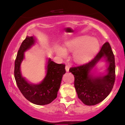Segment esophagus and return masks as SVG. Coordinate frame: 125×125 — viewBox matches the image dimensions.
Returning <instances> with one entry per match:
<instances>
[{"label":"esophagus","mask_w":125,"mask_h":125,"mask_svg":"<svg viewBox=\"0 0 125 125\" xmlns=\"http://www.w3.org/2000/svg\"><path fill=\"white\" fill-rule=\"evenodd\" d=\"M69 70H70V68H69L68 66H65V70H66V72H68Z\"/></svg>","instance_id":"1"}]
</instances>
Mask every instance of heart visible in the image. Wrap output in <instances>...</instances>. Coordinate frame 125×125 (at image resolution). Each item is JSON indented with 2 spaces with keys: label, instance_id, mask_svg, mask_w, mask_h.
<instances>
[{
  "label": "heart",
  "instance_id": "1",
  "mask_svg": "<svg viewBox=\"0 0 125 125\" xmlns=\"http://www.w3.org/2000/svg\"><path fill=\"white\" fill-rule=\"evenodd\" d=\"M100 47L99 40L95 37L80 36L70 39L65 43V48L55 45L57 55L60 57H66L67 52H73V59L75 62L82 63L91 59L97 53Z\"/></svg>",
  "mask_w": 125,
  "mask_h": 125
}]
</instances>
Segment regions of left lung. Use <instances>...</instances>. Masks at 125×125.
Returning a JSON list of instances; mask_svg holds the SVG:
<instances>
[{"mask_svg":"<svg viewBox=\"0 0 125 125\" xmlns=\"http://www.w3.org/2000/svg\"><path fill=\"white\" fill-rule=\"evenodd\" d=\"M102 60L107 64V68L103 73H97L95 68ZM115 71L114 54L109 43L106 42L91 61L70 69L74 76V86L79 99L88 106L95 105L103 101L114 86Z\"/></svg>","mask_w":125,"mask_h":125,"instance_id":"left-lung-1","label":"left lung"}]
</instances>
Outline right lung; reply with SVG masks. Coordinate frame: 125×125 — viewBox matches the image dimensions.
Instances as JSON below:
<instances>
[{
    "mask_svg": "<svg viewBox=\"0 0 125 125\" xmlns=\"http://www.w3.org/2000/svg\"><path fill=\"white\" fill-rule=\"evenodd\" d=\"M36 42L34 36H26L22 43L15 60L14 77L19 89L28 100L37 105H45L57 97L62 77L66 73L65 65L56 63L49 58L46 63V75L43 79L39 83L28 81L22 75L21 66L25 59V52Z\"/></svg>",
    "mask_w": 125,
    "mask_h": 125,
    "instance_id": "add662e5",
    "label": "right lung"
}]
</instances>
